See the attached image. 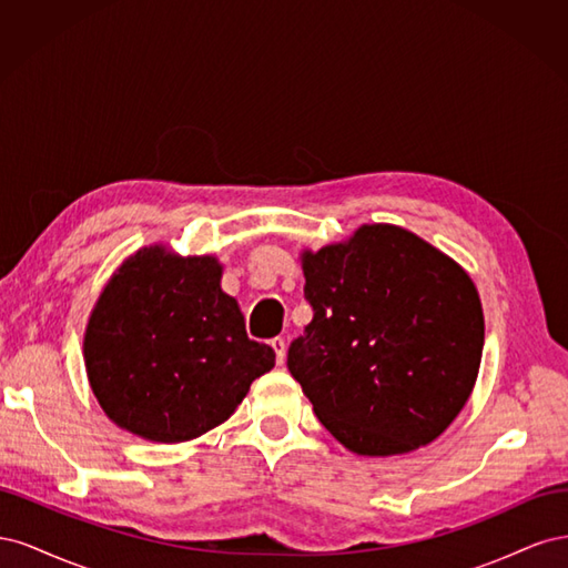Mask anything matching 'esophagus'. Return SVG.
Wrapping results in <instances>:
<instances>
[{"instance_id": "34e87169", "label": "esophagus", "mask_w": 568, "mask_h": 568, "mask_svg": "<svg viewBox=\"0 0 568 568\" xmlns=\"http://www.w3.org/2000/svg\"><path fill=\"white\" fill-rule=\"evenodd\" d=\"M270 346H272L274 355H277V365H284V359H286V341L282 336H277V338L270 341Z\"/></svg>"}]
</instances>
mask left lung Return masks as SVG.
I'll use <instances>...</instances> for the list:
<instances>
[{"instance_id": "obj_1", "label": "left lung", "mask_w": 568, "mask_h": 568, "mask_svg": "<svg viewBox=\"0 0 568 568\" xmlns=\"http://www.w3.org/2000/svg\"><path fill=\"white\" fill-rule=\"evenodd\" d=\"M313 322L288 372L343 448L390 457L434 443L467 405L484 355V307L469 272L388 222L303 248Z\"/></svg>"}]
</instances>
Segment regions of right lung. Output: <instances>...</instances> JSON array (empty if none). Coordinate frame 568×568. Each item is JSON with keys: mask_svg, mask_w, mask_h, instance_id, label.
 <instances>
[{"mask_svg": "<svg viewBox=\"0 0 568 568\" xmlns=\"http://www.w3.org/2000/svg\"><path fill=\"white\" fill-rule=\"evenodd\" d=\"M215 255L153 244L125 257L82 338L88 382L106 417L151 443H184L227 422L274 351L246 336Z\"/></svg>", "mask_w": 568, "mask_h": 568, "instance_id": "obj_1", "label": "right lung"}]
</instances>
